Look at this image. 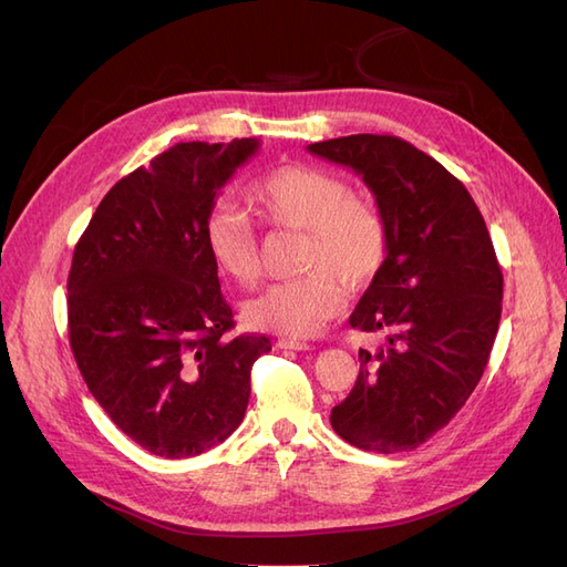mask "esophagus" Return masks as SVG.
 Listing matches in <instances>:
<instances>
[{"instance_id": "esophagus-1", "label": "esophagus", "mask_w": 567, "mask_h": 567, "mask_svg": "<svg viewBox=\"0 0 567 567\" xmlns=\"http://www.w3.org/2000/svg\"><path fill=\"white\" fill-rule=\"evenodd\" d=\"M277 348L281 350H310V342H305L300 338H279L277 340Z\"/></svg>"}]
</instances>
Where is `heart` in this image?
I'll use <instances>...</instances> for the list:
<instances>
[{
	"label": "heart",
	"instance_id": "b5f03b06",
	"mask_svg": "<svg viewBox=\"0 0 567 567\" xmlns=\"http://www.w3.org/2000/svg\"><path fill=\"white\" fill-rule=\"evenodd\" d=\"M250 203L271 227L305 231L298 279L265 286L246 302L244 317L255 331L307 338L336 317L348 288H364L379 277L390 250L383 210L326 169L279 165L248 188ZM203 244L219 277L250 288L260 277L257 236L250 219L234 208H217L205 219Z\"/></svg>",
	"mask_w": 567,
	"mask_h": 567
}]
</instances>
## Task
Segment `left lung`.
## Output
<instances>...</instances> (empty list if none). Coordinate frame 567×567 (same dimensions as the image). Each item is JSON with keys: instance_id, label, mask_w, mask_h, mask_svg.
<instances>
[{"instance_id": "1", "label": "left lung", "mask_w": 567, "mask_h": 567, "mask_svg": "<svg viewBox=\"0 0 567 567\" xmlns=\"http://www.w3.org/2000/svg\"><path fill=\"white\" fill-rule=\"evenodd\" d=\"M307 151L354 169L390 229L388 260L350 315L352 329L385 342L359 350L331 425L359 450H416L466 404L499 331L504 277L487 225L468 188L400 136L350 134Z\"/></svg>"}]
</instances>
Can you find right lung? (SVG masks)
<instances>
[{"label": "right lung", "instance_id": "add662e5", "mask_svg": "<svg viewBox=\"0 0 567 567\" xmlns=\"http://www.w3.org/2000/svg\"><path fill=\"white\" fill-rule=\"evenodd\" d=\"M260 146L175 144L99 203L68 274V338L94 400L136 444L186 458L246 416L265 336L225 338L234 315L203 244L219 188Z\"/></svg>", "mask_w": 567, "mask_h": 567}]
</instances>
